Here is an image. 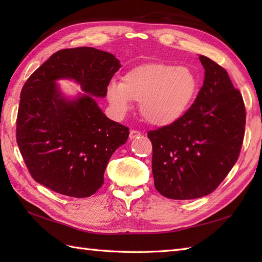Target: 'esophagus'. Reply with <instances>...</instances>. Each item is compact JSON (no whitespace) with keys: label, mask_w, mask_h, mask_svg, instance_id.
<instances>
[{"label":"esophagus","mask_w":262,"mask_h":262,"mask_svg":"<svg viewBox=\"0 0 262 262\" xmlns=\"http://www.w3.org/2000/svg\"><path fill=\"white\" fill-rule=\"evenodd\" d=\"M142 135V133L140 132V130H136V129H132L130 130V133H129V138H136V137H138V136H141Z\"/></svg>","instance_id":"obj_1"}]
</instances>
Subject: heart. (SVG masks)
<instances>
[{
  "mask_svg": "<svg viewBox=\"0 0 262 262\" xmlns=\"http://www.w3.org/2000/svg\"><path fill=\"white\" fill-rule=\"evenodd\" d=\"M197 86L196 75L186 66L153 63L128 71L120 84L110 83L107 96L118 114H125L134 100L149 124L166 126L186 113Z\"/></svg>",
  "mask_w": 262,
  "mask_h": 262,
  "instance_id": "b5f03b06",
  "label": "heart"
}]
</instances>
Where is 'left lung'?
Listing matches in <instances>:
<instances>
[{"mask_svg":"<svg viewBox=\"0 0 262 262\" xmlns=\"http://www.w3.org/2000/svg\"><path fill=\"white\" fill-rule=\"evenodd\" d=\"M204 84L179 119L149 130L154 186L162 196L186 200L213 192L241 152L246 107L226 70L199 56Z\"/></svg>","mask_w":262,"mask_h":262,"instance_id":"left-lung-1","label":"left lung"}]
</instances>
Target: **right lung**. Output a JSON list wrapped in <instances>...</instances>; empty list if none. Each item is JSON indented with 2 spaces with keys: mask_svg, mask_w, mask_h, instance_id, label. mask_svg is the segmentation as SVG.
Masks as SVG:
<instances>
[{
  "mask_svg": "<svg viewBox=\"0 0 262 262\" xmlns=\"http://www.w3.org/2000/svg\"><path fill=\"white\" fill-rule=\"evenodd\" d=\"M120 64L92 47L53 54L25 83L16 117V143L29 173L60 194L90 197L103 185L108 161L129 128L110 120L94 97H105ZM73 78L86 93L64 99L55 80Z\"/></svg>",
  "mask_w": 262,
  "mask_h": 262,
  "instance_id": "1",
  "label": "right lung"
}]
</instances>
